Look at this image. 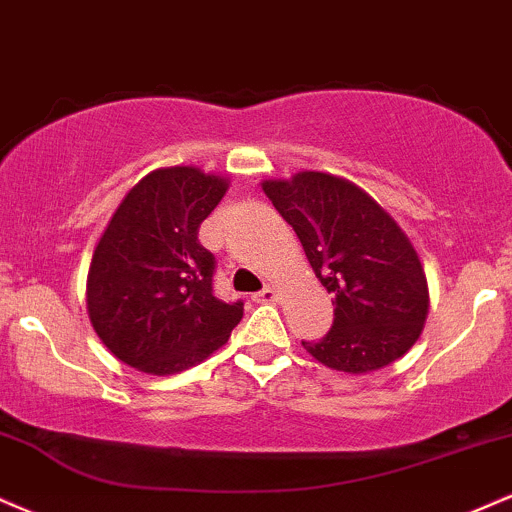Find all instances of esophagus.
<instances>
[{
  "label": "esophagus",
  "instance_id": "34e87169",
  "mask_svg": "<svg viewBox=\"0 0 512 512\" xmlns=\"http://www.w3.org/2000/svg\"><path fill=\"white\" fill-rule=\"evenodd\" d=\"M278 297H280V292L275 290V287H263L261 292H256L254 294V302H278Z\"/></svg>",
  "mask_w": 512,
  "mask_h": 512
}]
</instances>
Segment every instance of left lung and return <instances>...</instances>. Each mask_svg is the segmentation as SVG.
Returning <instances> with one entry per match:
<instances>
[{
  "instance_id": "left-lung-1",
  "label": "left lung",
  "mask_w": 512,
  "mask_h": 512,
  "mask_svg": "<svg viewBox=\"0 0 512 512\" xmlns=\"http://www.w3.org/2000/svg\"><path fill=\"white\" fill-rule=\"evenodd\" d=\"M263 191L333 294V326L321 340H302L304 350L347 374L400 359L422 333L429 292L398 222L359 186L326 172H299Z\"/></svg>"
}]
</instances>
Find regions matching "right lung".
<instances>
[{"label":"right lung","mask_w":512,"mask_h":512,"mask_svg":"<svg viewBox=\"0 0 512 512\" xmlns=\"http://www.w3.org/2000/svg\"><path fill=\"white\" fill-rule=\"evenodd\" d=\"M227 182L196 167L143 177L112 215L88 273V316L114 357L155 376L196 366L230 338L244 302L213 294L198 227Z\"/></svg>","instance_id":"1"}]
</instances>
